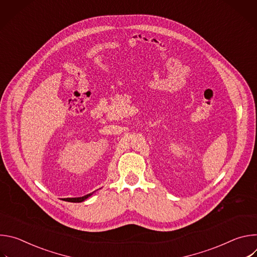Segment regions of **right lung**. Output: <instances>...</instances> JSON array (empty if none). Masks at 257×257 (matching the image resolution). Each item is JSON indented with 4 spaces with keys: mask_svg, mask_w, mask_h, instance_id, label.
I'll use <instances>...</instances> for the list:
<instances>
[{
    "mask_svg": "<svg viewBox=\"0 0 257 257\" xmlns=\"http://www.w3.org/2000/svg\"><path fill=\"white\" fill-rule=\"evenodd\" d=\"M91 194L92 193H89V194H87V195H84V196H82V197H74V198H66L65 200L66 201H70V202H82V201H84L86 198H88L89 196H91Z\"/></svg>",
    "mask_w": 257,
    "mask_h": 257,
    "instance_id": "right-lung-1",
    "label": "right lung"
}]
</instances>
